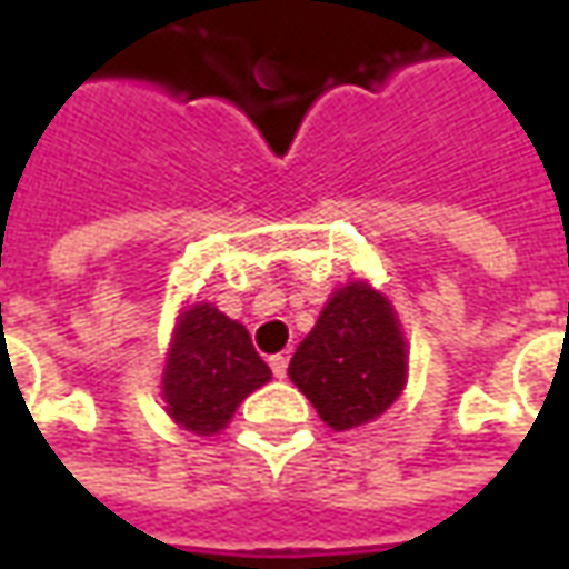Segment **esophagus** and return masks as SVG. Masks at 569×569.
<instances>
[{"instance_id":"esophagus-1","label":"esophagus","mask_w":569,"mask_h":569,"mask_svg":"<svg viewBox=\"0 0 569 569\" xmlns=\"http://www.w3.org/2000/svg\"><path fill=\"white\" fill-rule=\"evenodd\" d=\"M271 362V371H273V378H286V369H289V359L283 357V353H277V357L268 359Z\"/></svg>"}]
</instances>
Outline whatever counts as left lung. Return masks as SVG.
Returning <instances> with one entry per match:
<instances>
[{
  "mask_svg": "<svg viewBox=\"0 0 569 569\" xmlns=\"http://www.w3.org/2000/svg\"><path fill=\"white\" fill-rule=\"evenodd\" d=\"M289 378L338 432L381 418L406 390V338L393 305L362 280L335 289L298 345Z\"/></svg>",
  "mask_w": 569,
  "mask_h": 569,
  "instance_id": "8db88e82",
  "label": "left lung"
}]
</instances>
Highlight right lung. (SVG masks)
Listing matches in <instances>:
<instances>
[{"label":"right lung","instance_id":"right-lung-1","mask_svg":"<svg viewBox=\"0 0 569 569\" xmlns=\"http://www.w3.org/2000/svg\"><path fill=\"white\" fill-rule=\"evenodd\" d=\"M268 381L271 369L240 322L207 301L179 313L161 381L167 415L179 427L194 436L219 432L237 406Z\"/></svg>","mask_w":569,"mask_h":569}]
</instances>
